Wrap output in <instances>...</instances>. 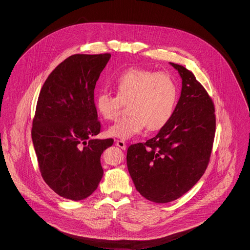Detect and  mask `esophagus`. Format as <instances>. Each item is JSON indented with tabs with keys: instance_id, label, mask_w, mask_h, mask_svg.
Listing matches in <instances>:
<instances>
[{
	"instance_id": "obj_1",
	"label": "esophagus",
	"mask_w": 250,
	"mask_h": 250,
	"mask_svg": "<svg viewBox=\"0 0 250 250\" xmlns=\"http://www.w3.org/2000/svg\"><path fill=\"white\" fill-rule=\"evenodd\" d=\"M115 143H116V145L119 147V148H121V149H123V150H125L126 149V143H124L123 141H116L115 142Z\"/></svg>"
}]
</instances>
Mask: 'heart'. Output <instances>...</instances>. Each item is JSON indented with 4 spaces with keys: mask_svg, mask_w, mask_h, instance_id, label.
Masks as SVG:
<instances>
[{
    "mask_svg": "<svg viewBox=\"0 0 250 250\" xmlns=\"http://www.w3.org/2000/svg\"><path fill=\"white\" fill-rule=\"evenodd\" d=\"M112 86L116 96L107 91L95 96L98 113L106 120H114L122 104L128 103L129 115L108 128L109 137L128 141L141 134L145 126L158 130L170 119L177 100V85L170 75L130 68L113 80Z\"/></svg>",
    "mask_w": 250,
    "mask_h": 250,
    "instance_id": "b5f03b06",
    "label": "heart"
}]
</instances>
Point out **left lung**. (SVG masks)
<instances>
[{
  "mask_svg": "<svg viewBox=\"0 0 250 250\" xmlns=\"http://www.w3.org/2000/svg\"><path fill=\"white\" fill-rule=\"evenodd\" d=\"M182 79L178 103L167 123L146 143L132 144L127 167L137 190L155 203L171 202L204 174L215 131L214 107L192 72L169 62Z\"/></svg>",
  "mask_w": 250,
  "mask_h": 250,
  "instance_id": "8db88e82",
  "label": "left lung"
}]
</instances>
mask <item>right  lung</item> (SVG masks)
<instances>
[{
	"label": "right lung",
	"instance_id": "obj_1",
	"mask_svg": "<svg viewBox=\"0 0 250 250\" xmlns=\"http://www.w3.org/2000/svg\"><path fill=\"white\" fill-rule=\"evenodd\" d=\"M110 54L73 55L45 81L36 105L32 139L41 175L60 196L88 197L104 170L101 155L113 143L99 140L94 88Z\"/></svg>",
	"mask_w": 250,
	"mask_h": 250
}]
</instances>
